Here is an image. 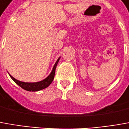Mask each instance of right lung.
<instances>
[{
	"instance_id": "obj_1",
	"label": "right lung",
	"mask_w": 129,
	"mask_h": 129,
	"mask_svg": "<svg viewBox=\"0 0 129 129\" xmlns=\"http://www.w3.org/2000/svg\"><path fill=\"white\" fill-rule=\"evenodd\" d=\"M58 61H59V58L56 61L55 63V64L53 67L51 73L49 74V75L48 77H47L45 80H42V81H40L38 82H21L19 80H16L15 78L12 77V75H10V76L11 77L12 79L13 80L14 82L16 84H17L18 85L21 86L22 89L28 91H40V90L44 89L47 88V86H49V84L52 83V81L54 78V75H55V70L57 63H58Z\"/></svg>"
}]
</instances>
